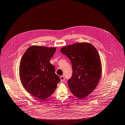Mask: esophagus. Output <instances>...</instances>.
Returning <instances> with one entry per match:
<instances>
[{"mask_svg":"<svg viewBox=\"0 0 125 125\" xmlns=\"http://www.w3.org/2000/svg\"><path fill=\"white\" fill-rule=\"evenodd\" d=\"M60 79H61V81L62 82H63L64 81V80H65V77H64V76H61L60 77Z\"/></svg>","mask_w":125,"mask_h":125,"instance_id":"34e87169","label":"esophagus"}]
</instances>
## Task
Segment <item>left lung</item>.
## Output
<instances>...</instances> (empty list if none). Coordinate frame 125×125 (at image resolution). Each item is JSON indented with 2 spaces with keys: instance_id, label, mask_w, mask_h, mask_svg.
I'll list each match as a JSON object with an SVG mask.
<instances>
[{
  "instance_id": "obj_1",
  "label": "left lung",
  "mask_w": 125,
  "mask_h": 125,
  "mask_svg": "<svg viewBox=\"0 0 125 125\" xmlns=\"http://www.w3.org/2000/svg\"><path fill=\"white\" fill-rule=\"evenodd\" d=\"M71 62L73 74L68 86L75 96L84 98L94 90L100 79L102 69L99 55L94 46L76 43L61 49Z\"/></svg>"
}]
</instances>
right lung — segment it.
<instances>
[{
  "mask_svg": "<svg viewBox=\"0 0 125 125\" xmlns=\"http://www.w3.org/2000/svg\"><path fill=\"white\" fill-rule=\"evenodd\" d=\"M56 48L32 46L24 53L20 66V77L24 87L39 100L50 96L60 82L54 66L50 62Z\"/></svg>",
  "mask_w": 125,
  "mask_h": 125,
  "instance_id": "add662e5",
  "label": "right lung"
}]
</instances>
